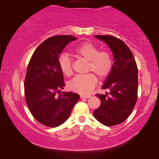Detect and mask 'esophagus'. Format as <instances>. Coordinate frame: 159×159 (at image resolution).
I'll return each mask as SVG.
<instances>
[{
	"label": "esophagus",
	"mask_w": 159,
	"mask_h": 159,
	"mask_svg": "<svg viewBox=\"0 0 159 159\" xmlns=\"http://www.w3.org/2000/svg\"><path fill=\"white\" fill-rule=\"evenodd\" d=\"M80 98H91V95L80 94Z\"/></svg>",
	"instance_id": "obj_1"
}]
</instances>
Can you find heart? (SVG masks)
<instances>
[{
  "instance_id": "heart-1",
  "label": "heart",
  "mask_w": 159,
  "mask_h": 159,
  "mask_svg": "<svg viewBox=\"0 0 159 159\" xmlns=\"http://www.w3.org/2000/svg\"><path fill=\"white\" fill-rule=\"evenodd\" d=\"M73 56L88 61L86 71L84 75L73 78L68 83V88L73 91L80 93H88L93 89L97 83V78L104 79L110 74L113 69V58L106 50L98 51V47L91 43H82L72 50ZM58 64L60 69L66 76L69 77L73 74L71 60L66 54H62L59 58ZM94 73L93 74V73Z\"/></svg>"
}]
</instances>
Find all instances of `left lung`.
<instances>
[{
    "instance_id": "left-lung-1",
    "label": "left lung",
    "mask_w": 159,
    "mask_h": 159,
    "mask_svg": "<svg viewBox=\"0 0 159 159\" xmlns=\"http://www.w3.org/2000/svg\"><path fill=\"white\" fill-rule=\"evenodd\" d=\"M112 51L113 69L102 89L106 94H96L101 105L94 111V117L106 126L121 124L131 115L138 96V68L132 52L124 41L112 35H95Z\"/></svg>"
}]
</instances>
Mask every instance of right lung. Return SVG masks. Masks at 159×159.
<instances>
[{"mask_svg": "<svg viewBox=\"0 0 159 159\" xmlns=\"http://www.w3.org/2000/svg\"><path fill=\"white\" fill-rule=\"evenodd\" d=\"M75 39L69 35L50 37L35 49L28 63L24 82L25 101L33 116L46 126L63 124L80 98L72 92L60 93L65 83L58 58L67 44Z\"/></svg>", "mask_w": 159, "mask_h": 159, "instance_id": "obj_1", "label": "right lung"}]
</instances>
